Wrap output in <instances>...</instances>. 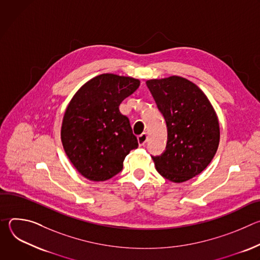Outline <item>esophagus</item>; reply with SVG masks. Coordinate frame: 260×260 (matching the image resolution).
<instances>
[{
	"label": "esophagus",
	"instance_id": "1",
	"mask_svg": "<svg viewBox=\"0 0 260 260\" xmlns=\"http://www.w3.org/2000/svg\"><path fill=\"white\" fill-rule=\"evenodd\" d=\"M138 142H139V145L140 146H145L146 142H147V134L146 133H143L142 135H140L138 137Z\"/></svg>",
	"mask_w": 260,
	"mask_h": 260
}]
</instances>
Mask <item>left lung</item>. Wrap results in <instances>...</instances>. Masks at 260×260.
Returning <instances> with one entry per match:
<instances>
[{
  "label": "left lung",
  "instance_id": "8db88e82",
  "mask_svg": "<svg viewBox=\"0 0 260 260\" xmlns=\"http://www.w3.org/2000/svg\"><path fill=\"white\" fill-rule=\"evenodd\" d=\"M168 126L167 149L152 156L156 171L182 183L200 175L212 161L220 141L219 121L204 91L180 76L147 80Z\"/></svg>",
  "mask_w": 260,
  "mask_h": 260
}]
</instances>
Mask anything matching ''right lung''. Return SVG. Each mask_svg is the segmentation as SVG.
I'll use <instances>...</instances> for the list:
<instances>
[{"label":"right lung","mask_w":260,"mask_h":260,"mask_svg":"<svg viewBox=\"0 0 260 260\" xmlns=\"http://www.w3.org/2000/svg\"><path fill=\"white\" fill-rule=\"evenodd\" d=\"M140 80L101 74L84 83L63 114L60 139L72 165L86 179L106 181L118 174L131 150L138 148L129 119L119 111L121 102Z\"/></svg>","instance_id":"1"}]
</instances>
